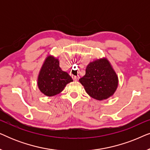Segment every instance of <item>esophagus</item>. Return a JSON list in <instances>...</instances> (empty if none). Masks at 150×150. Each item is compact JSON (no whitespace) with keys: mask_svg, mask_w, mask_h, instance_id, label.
Here are the masks:
<instances>
[{"mask_svg":"<svg viewBox=\"0 0 150 150\" xmlns=\"http://www.w3.org/2000/svg\"><path fill=\"white\" fill-rule=\"evenodd\" d=\"M72 79H74V81H77L78 80H79V77H77V76H72Z\"/></svg>","mask_w":150,"mask_h":150,"instance_id":"esophagus-1","label":"esophagus"}]
</instances>
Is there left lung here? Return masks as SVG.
Here are the masks:
<instances>
[{"label": "left lung", "instance_id": "8db88e82", "mask_svg": "<svg viewBox=\"0 0 150 150\" xmlns=\"http://www.w3.org/2000/svg\"><path fill=\"white\" fill-rule=\"evenodd\" d=\"M88 95L98 100L108 99L118 87V76L106 58L88 64L85 75L79 79Z\"/></svg>", "mask_w": 150, "mask_h": 150}]
</instances>
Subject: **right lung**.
Instances as JSON below:
<instances>
[{"mask_svg":"<svg viewBox=\"0 0 150 150\" xmlns=\"http://www.w3.org/2000/svg\"><path fill=\"white\" fill-rule=\"evenodd\" d=\"M73 80L59 66V59L49 55L45 59L38 77L39 89L46 96H56Z\"/></svg>","mask_w":150,"mask_h":150,"instance_id":"add662e5","label":"right lung"}]
</instances>
